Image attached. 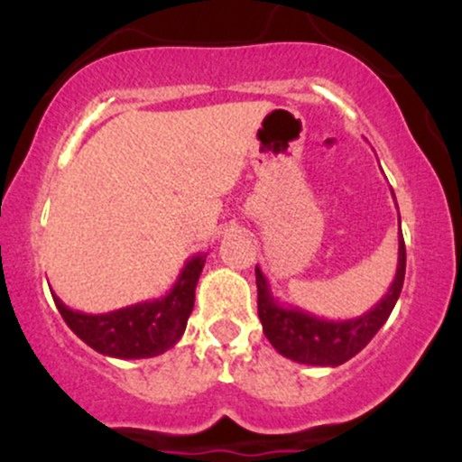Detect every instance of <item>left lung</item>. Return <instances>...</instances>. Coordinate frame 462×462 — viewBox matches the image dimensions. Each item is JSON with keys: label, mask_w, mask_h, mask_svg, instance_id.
<instances>
[{"label": "left lung", "mask_w": 462, "mask_h": 462, "mask_svg": "<svg viewBox=\"0 0 462 462\" xmlns=\"http://www.w3.org/2000/svg\"><path fill=\"white\" fill-rule=\"evenodd\" d=\"M404 273L406 247L404 236L400 232L397 272L384 298L360 317L332 321L310 315L301 309H293V306L280 304L269 289L267 278L256 267L258 317H261L264 337L282 356L295 360V363L315 365V367H338L356 356L389 319L402 293V286H404Z\"/></svg>", "instance_id": "left-lung-1"}]
</instances>
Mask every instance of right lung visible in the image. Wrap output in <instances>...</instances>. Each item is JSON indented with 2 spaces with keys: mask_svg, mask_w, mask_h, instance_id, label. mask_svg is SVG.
I'll use <instances>...</instances> for the list:
<instances>
[{
  "mask_svg": "<svg viewBox=\"0 0 462 462\" xmlns=\"http://www.w3.org/2000/svg\"><path fill=\"white\" fill-rule=\"evenodd\" d=\"M204 263L206 254L189 258L176 284L162 298L102 315L71 310L56 293L51 298L67 326L95 352L113 358H152L171 349L187 330Z\"/></svg>",
  "mask_w": 462,
  "mask_h": 462,
  "instance_id": "right-lung-1",
  "label": "right lung"
}]
</instances>
